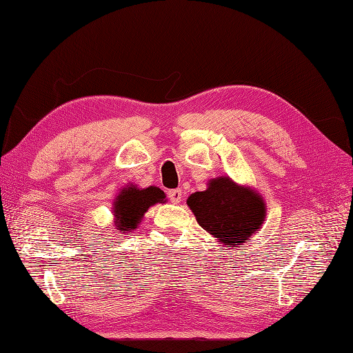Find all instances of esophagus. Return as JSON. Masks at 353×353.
I'll return each mask as SVG.
<instances>
[{"label": "esophagus", "instance_id": "34e87169", "mask_svg": "<svg viewBox=\"0 0 353 353\" xmlns=\"http://www.w3.org/2000/svg\"><path fill=\"white\" fill-rule=\"evenodd\" d=\"M168 197H169V200L172 201V203H181V200H183V191H181V188L169 190L168 191Z\"/></svg>", "mask_w": 353, "mask_h": 353}]
</instances>
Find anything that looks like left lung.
<instances>
[{
  "label": "left lung",
  "mask_w": 353,
  "mask_h": 353,
  "mask_svg": "<svg viewBox=\"0 0 353 353\" xmlns=\"http://www.w3.org/2000/svg\"><path fill=\"white\" fill-rule=\"evenodd\" d=\"M199 225L227 248H241L265 221L263 199L250 187L228 176L210 179L205 191H196L187 200Z\"/></svg>",
  "instance_id": "obj_1"
}]
</instances>
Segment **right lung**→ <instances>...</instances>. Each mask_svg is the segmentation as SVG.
Wrapping results in <instances>:
<instances>
[{
  "label": "right lung",
  "instance_id": "add662e5",
  "mask_svg": "<svg viewBox=\"0 0 353 353\" xmlns=\"http://www.w3.org/2000/svg\"><path fill=\"white\" fill-rule=\"evenodd\" d=\"M166 196L157 187L137 188L135 185H128L117 194L113 203L114 225L121 232H131L141 222L144 213L148 208L156 203H165Z\"/></svg>",
  "mask_w": 353,
  "mask_h": 353
}]
</instances>
